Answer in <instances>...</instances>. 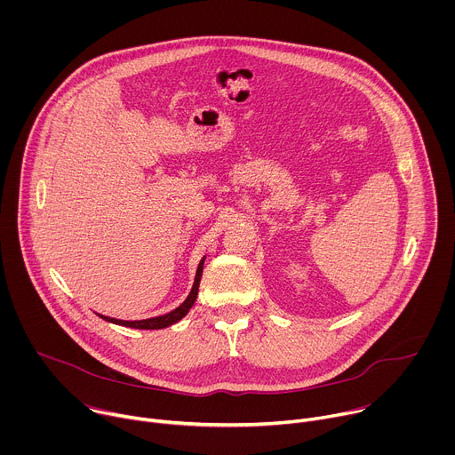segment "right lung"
Returning <instances> with one entry per match:
<instances>
[{"mask_svg":"<svg viewBox=\"0 0 455 455\" xmlns=\"http://www.w3.org/2000/svg\"><path fill=\"white\" fill-rule=\"evenodd\" d=\"M204 263H205V257L202 259L200 265H198L196 277H194V284H192V290L187 295V299L176 309H172V311H169L165 315L153 316V318H144V320H118V318H111V316H106V315H99V313L97 315L100 318L111 322V323H118V326L133 328V330H164V328H169V326H172V323H176L178 320H181L188 313L192 304L196 302L198 288H200V281H202V274H204Z\"/></svg>","mask_w":455,"mask_h":455,"instance_id":"add662e5","label":"right lung"}]
</instances>
